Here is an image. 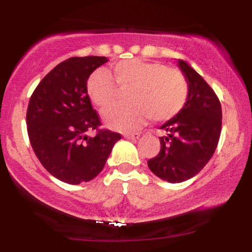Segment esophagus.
<instances>
[{"label":"esophagus","instance_id":"obj_1","mask_svg":"<svg viewBox=\"0 0 252 252\" xmlns=\"http://www.w3.org/2000/svg\"><path fill=\"white\" fill-rule=\"evenodd\" d=\"M124 138L139 139V138H140V133H126V134H124Z\"/></svg>","mask_w":252,"mask_h":252}]
</instances>
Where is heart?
Instances as JSON below:
<instances>
[{
    "label": "heart",
    "mask_w": 252,
    "mask_h": 252,
    "mask_svg": "<svg viewBox=\"0 0 252 252\" xmlns=\"http://www.w3.org/2000/svg\"><path fill=\"white\" fill-rule=\"evenodd\" d=\"M108 70L100 68L88 80V94L96 106L105 108L118 100L121 90L128 94L129 105L111 106L102 112L107 126L129 131L145 121L163 122L184 108L189 97V84L179 70L162 63L126 60Z\"/></svg>",
    "instance_id": "obj_1"
}]
</instances>
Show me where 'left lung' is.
<instances>
[{
  "mask_svg": "<svg viewBox=\"0 0 252 252\" xmlns=\"http://www.w3.org/2000/svg\"><path fill=\"white\" fill-rule=\"evenodd\" d=\"M189 84L184 108L161 126L168 133L159 138L158 155L147 161L154 174L169 183H182L196 175L213 156L222 129V107L204 78L187 62L178 61Z\"/></svg>",
  "mask_w": 252,
  "mask_h": 252,
  "instance_id": "1",
  "label": "left lung"
}]
</instances>
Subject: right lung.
<instances>
[{
    "mask_svg": "<svg viewBox=\"0 0 252 252\" xmlns=\"http://www.w3.org/2000/svg\"><path fill=\"white\" fill-rule=\"evenodd\" d=\"M106 57H72L56 65L36 86L27 111L28 135L50 174L68 184L94 179L105 167L121 134L100 129L88 79ZM96 130L95 137L87 135Z\"/></svg>",
    "mask_w": 252,
    "mask_h": 252,
    "instance_id": "obj_1",
    "label": "right lung"
}]
</instances>
